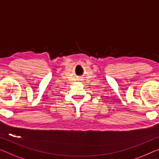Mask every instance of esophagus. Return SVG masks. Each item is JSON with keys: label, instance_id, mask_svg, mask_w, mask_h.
<instances>
[{"label": "esophagus", "instance_id": "esophagus-1", "mask_svg": "<svg viewBox=\"0 0 159 159\" xmlns=\"http://www.w3.org/2000/svg\"><path fill=\"white\" fill-rule=\"evenodd\" d=\"M83 79H84V78H79V79L78 80H84Z\"/></svg>", "mask_w": 159, "mask_h": 159}]
</instances>
